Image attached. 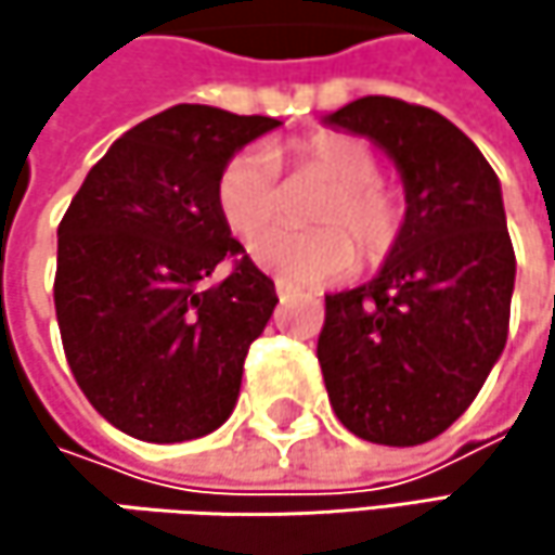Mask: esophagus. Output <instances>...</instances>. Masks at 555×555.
Instances as JSON below:
<instances>
[{
	"mask_svg": "<svg viewBox=\"0 0 555 555\" xmlns=\"http://www.w3.org/2000/svg\"><path fill=\"white\" fill-rule=\"evenodd\" d=\"M288 292H292V288H288V285H285L282 279H276V295H279V298H282V301L288 298Z\"/></svg>",
	"mask_w": 555,
	"mask_h": 555,
	"instance_id": "obj_1",
	"label": "esophagus"
}]
</instances>
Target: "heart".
Segmentation results:
<instances>
[{
	"label": "heart",
	"instance_id": "1",
	"mask_svg": "<svg viewBox=\"0 0 555 555\" xmlns=\"http://www.w3.org/2000/svg\"><path fill=\"white\" fill-rule=\"evenodd\" d=\"M276 159L299 171H314L335 185V192L319 209L318 232L278 229L254 244V263L282 279L285 285L318 288L344 279L360 257L366 263H383L398 244L404 224L401 198L379 182L376 154L350 134L314 131L292 141L285 151H241L218 176V211L224 224L241 237L254 241L272 223L278 210Z\"/></svg>",
	"mask_w": 555,
	"mask_h": 555
}]
</instances>
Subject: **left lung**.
Segmentation results:
<instances>
[{"label": "left lung", "mask_w": 555, "mask_h": 555, "mask_svg": "<svg viewBox=\"0 0 555 555\" xmlns=\"http://www.w3.org/2000/svg\"><path fill=\"white\" fill-rule=\"evenodd\" d=\"M324 125L370 138L404 182V224L379 276L324 295L318 363L340 424L386 447L443 434L499 363L514 292L501 182L440 112L357 99Z\"/></svg>", "instance_id": "obj_1"}]
</instances>
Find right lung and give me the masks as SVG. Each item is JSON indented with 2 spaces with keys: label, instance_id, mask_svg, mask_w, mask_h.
Masks as SVG:
<instances>
[{
  "label": "right lung",
  "instance_id": "obj_1",
  "mask_svg": "<svg viewBox=\"0 0 555 555\" xmlns=\"http://www.w3.org/2000/svg\"><path fill=\"white\" fill-rule=\"evenodd\" d=\"M282 121L172 105L121 134L56 228L63 353L89 404L128 437L182 443L218 430L250 344L276 308L218 211L228 160ZM224 259L235 270L215 286Z\"/></svg>",
  "mask_w": 555,
  "mask_h": 555
}]
</instances>
